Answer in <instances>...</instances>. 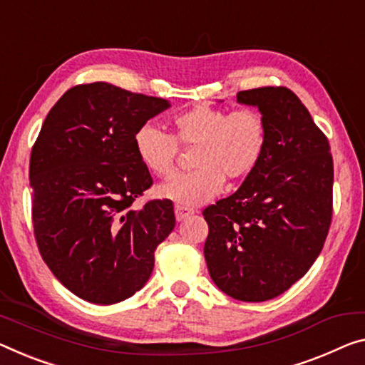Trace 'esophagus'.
Here are the masks:
<instances>
[{
    "instance_id": "34e87169",
    "label": "esophagus",
    "mask_w": 365,
    "mask_h": 365,
    "mask_svg": "<svg viewBox=\"0 0 365 365\" xmlns=\"http://www.w3.org/2000/svg\"><path fill=\"white\" fill-rule=\"evenodd\" d=\"M175 212H176V220L181 222L184 220V218H187L189 215L194 214V209H190V207H186V205H176L175 207Z\"/></svg>"
}]
</instances>
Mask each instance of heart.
I'll return each mask as SVG.
<instances>
[{
  "mask_svg": "<svg viewBox=\"0 0 365 365\" xmlns=\"http://www.w3.org/2000/svg\"><path fill=\"white\" fill-rule=\"evenodd\" d=\"M269 128L255 108L222 109L199 104L173 117V133L145 124L133 135L143 166L158 178L175 175L179 147L194 148L195 170L170 179L160 187L163 197L182 205H199L220 192L225 178L241 181L261 163Z\"/></svg>",
  "mask_w": 365,
  "mask_h": 365,
  "instance_id": "heart-1",
  "label": "heart"
}]
</instances>
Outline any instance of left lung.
<instances>
[{
	"instance_id": "obj_1",
	"label": "left lung",
	"mask_w": 365,
	"mask_h": 365,
	"mask_svg": "<svg viewBox=\"0 0 365 365\" xmlns=\"http://www.w3.org/2000/svg\"><path fill=\"white\" fill-rule=\"evenodd\" d=\"M269 128L261 163L237 192L205 207L212 280L241 302L289 290L322 253L333 218V156L310 112L285 86L240 91Z\"/></svg>"
}]
</instances>
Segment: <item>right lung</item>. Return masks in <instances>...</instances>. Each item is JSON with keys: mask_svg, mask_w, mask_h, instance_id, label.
<instances>
[{"mask_svg": "<svg viewBox=\"0 0 365 365\" xmlns=\"http://www.w3.org/2000/svg\"><path fill=\"white\" fill-rule=\"evenodd\" d=\"M170 108L96 81L61 96L31 151L34 237L50 271L80 299L112 305L147 284L176 225L170 199L132 204L153 184L133 135Z\"/></svg>", "mask_w": 365, "mask_h": 365, "instance_id": "1", "label": "right lung"}]
</instances>
